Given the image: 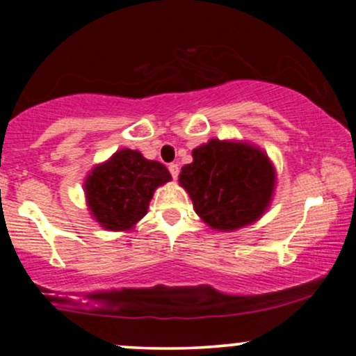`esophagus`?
<instances>
[{
    "mask_svg": "<svg viewBox=\"0 0 356 356\" xmlns=\"http://www.w3.org/2000/svg\"><path fill=\"white\" fill-rule=\"evenodd\" d=\"M169 172H170V175H172L174 179H177V175H179V165H177V164H170V165H169Z\"/></svg>",
    "mask_w": 356,
    "mask_h": 356,
    "instance_id": "obj_1",
    "label": "esophagus"
}]
</instances>
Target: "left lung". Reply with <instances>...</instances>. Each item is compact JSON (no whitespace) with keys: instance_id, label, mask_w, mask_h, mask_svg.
Returning <instances> with one entry per match:
<instances>
[{"instance_id":"left-lung-1","label":"left lung","mask_w":356,"mask_h":356,"mask_svg":"<svg viewBox=\"0 0 356 356\" xmlns=\"http://www.w3.org/2000/svg\"><path fill=\"white\" fill-rule=\"evenodd\" d=\"M179 184L207 226L236 231L256 222L271 204L276 172L259 147L248 142L211 138L192 150Z\"/></svg>"}]
</instances>
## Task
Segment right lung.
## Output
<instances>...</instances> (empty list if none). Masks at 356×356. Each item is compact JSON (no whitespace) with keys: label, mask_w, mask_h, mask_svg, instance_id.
<instances>
[{"label":"right lung","mask_w":356,"mask_h":356,"mask_svg":"<svg viewBox=\"0 0 356 356\" xmlns=\"http://www.w3.org/2000/svg\"><path fill=\"white\" fill-rule=\"evenodd\" d=\"M164 164L138 150H117L90 170L83 184L92 218L108 231H130L147 214L154 191L170 181Z\"/></svg>","instance_id":"1"}]
</instances>
